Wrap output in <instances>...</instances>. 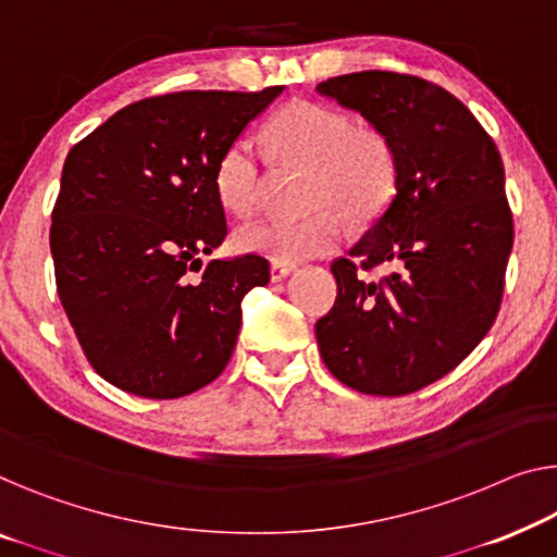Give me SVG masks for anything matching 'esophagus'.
Here are the masks:
<instances>
[{"label": "esophagus", "mask_w": 557, "mask_h": 557, "mask_svg": "<svg viewBox=\"0 0 557 557\" xmlns=\"http://www.w3.org/2000/svg\"><path fill=\"white\" fill-rule=\"evenodd\" d=\"M295 270V264H285V262H272V268H270V277H272V282H280V280H285L289 272Z\"/></svg>", "instance_id": "esophagus-1"}]
</instances>
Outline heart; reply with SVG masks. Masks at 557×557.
Wrapping results in <instances>:
<instances>
[{"mask_svg":"<svg viewBox=\"0 0 557 557\" xmlns=\"http://www.w3.org/2000/svg\"><path fill=\"white\" fill-rule=\"evenodd\" d=\"M270 160L307 168L300 220H260L235 232L245 255L295 264L335 250L345 237L339 214L364 225L377 220L397 193L400 160L387 132L352 124L350 114L320 102H289L262 129ZM220 207L235 218L255 212L260 197V162L250 143L235 139L222 149L212 174Z\"/></svg>","mask_w":557,"mask_h":557,"instance_id":"obj_1","label":"heart"}]
</instances>
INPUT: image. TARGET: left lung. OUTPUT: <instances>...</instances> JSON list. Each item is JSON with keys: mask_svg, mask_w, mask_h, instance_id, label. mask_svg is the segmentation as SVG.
I'll list each match as a JSON object with an SVG mask.
<instances>
[{"mask_svg": "<svg viewBox=\"0 0 557 557\" xmlns=\"http://www.w3.org/2000/svg\"><path fill=\"white\" fill-rule=\"evenodd\" d=\"M318 92L387 132L400 160L383 218L332 262L320 355L358 393L410 395L458 368L500 310L512 250L500 152L458 97L412 74L352 72ZM380 263L394 272L364 281Z\"/></svg>", "mask_w": 557, "mask_h": 557, "instance_id": "obj_1", "label": "left lung"}]
</instances>
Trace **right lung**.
Instances as JSON below:
<instances>
[{"label":"right lung","mask_w":557,"mask_h":557,"mask_svg":"<svg viewBox=\"0 0 557 557\" xmlns=\"http://www.w3.org/2000/svg\"><path fill=\"white\" fill-rule=\"evenodd\" d=\"M282 87L139 99L70 149L52 210L57 293L82 352L124 393L174 400L222 375L243 297L270 282L257 255H199L227 235L212 189L222 149Z\"/></svg>","instance_id":"right-lung-1"}]
</instances>
